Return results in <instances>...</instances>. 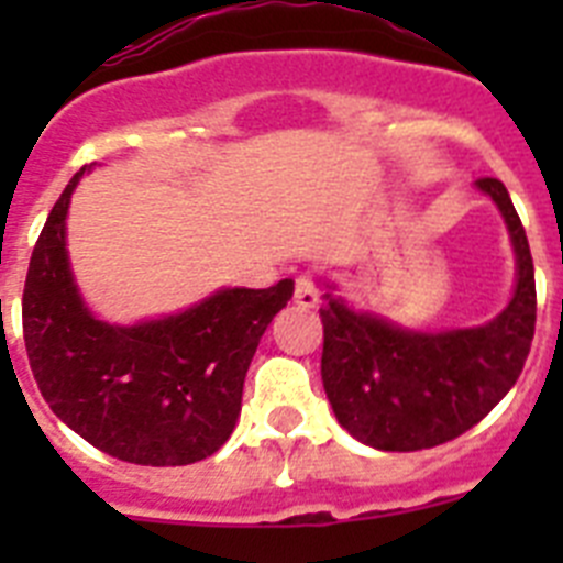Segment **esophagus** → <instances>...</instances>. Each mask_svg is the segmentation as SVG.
I'll use <instances>...</instances> for the list:
<instances>
[{"label":"esophagus","mask_w":563,"mask_h":563,"mask_svg":"<svg viewBox=\"0 0 563 563\" xmlns=\"http://www.w3.org/2000/svg\"><path fill=\"white\" fill-rule=\"evenodd\" d=\"M292 301L305 310H312L318 305V287L312 282V276H298L296 278V292H292Z\"/></svg>","instance_id":"34e87169"}]
</instances>
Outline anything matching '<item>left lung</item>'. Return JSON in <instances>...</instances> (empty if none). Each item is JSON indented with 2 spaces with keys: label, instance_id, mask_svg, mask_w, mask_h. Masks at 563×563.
Returning <instances> with one entry per match:
<instances>
[{
  "label": "left lung",
  "instance_id": "left-lung-1",
  "mask_svg": "<svg viewBox=\"0 0 563 563\" xmlns=\"http://www.w3.org/2000/svg\"><path fill=\"white\" fill-rule=\"evenodd\" d=\"M505 220L516 253V287L482 327L422 332L355 310L324 282L321 380L338 422L377 451L434 449L474 429L514 389L536 332L533 256L510 194L476 180Z\"/></svg>",
  "mask_w": 563,
  "mask_h": 563
}]
</instances>
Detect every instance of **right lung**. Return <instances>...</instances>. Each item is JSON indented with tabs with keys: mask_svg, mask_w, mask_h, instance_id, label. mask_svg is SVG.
<instances>
[{
	"mask_svg": "<svg viewBox=\"0 0 563 563\" xmlns=\"http://www.w3.org/2000/svg\"><path fill=\"white\" fill-rule=\"evenodd\" d=\"M67 183L30 256L24 346L44 400L89 445L134 465H191L236 429L242 386L267 324L292 296L222 287L174 316L109 324L89 310L67 253Z\"/></svg>",
	"mask_w": 563,
	"mask_h": 563,
	"instance_id": "obj_1",
	"label": "right lung"
}]
</instances>
